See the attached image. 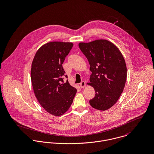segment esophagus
Instances as JSON below:
<instances>
[{
  "mask_svg": "<svg viewBox=\"0 0 154 154\" xmlns=\"http://www.w3.org/2000/svg\"><path fill=\"white\" fill-rule=\"evenodd\" d=\"M86 86V83L84 81H82L81 84H80V87L81 88H85Z\"/></svg>",
  "mask_w": 154,
  "mask_h": 154,
  "instance_id": "esophagus-1",
  "label": "esophagus"
}]
</instances>
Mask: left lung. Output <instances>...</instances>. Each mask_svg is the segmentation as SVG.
<instances>
[{
  "mask_svg": "<svg viewBox=\"0 0 154 154\" xmlns=\"http://www.w3.org/2000/svg\"><path fill=\"white\" fill-rule=\"evenodd\" d=\"M79 47L87 58L92 72L88 85L96 93L89 104L97 110H108L117 101L125 86V59L119 49L106 40L79 43Z\"/></svg>",
  "mask_w": 154,
  "mask_h": 154,
  "instance_id": "1",
  "label": "left lung"
}]
</instances>
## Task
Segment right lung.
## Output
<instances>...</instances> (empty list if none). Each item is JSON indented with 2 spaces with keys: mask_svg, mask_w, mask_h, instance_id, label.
Masks as SVG:
<instances>
[{
  "mask_svg": "<svg viewBox=\"0 0 154 154\" xmlns=\"http://www.w3.org/2000/svg\"><path fill=\"white\" fill-rule=\"evenodd\" d=\"M73 44L51 42L43 45L32 62L31 79L34 94L47 112L60 116L69 110L77 92L63 81L62 64ZM67 78V76H65Z\"/></svg>",
  "mask_w": 154,
  "mask_h": 154,
  "instance_id": "add662e5",
  "label": "right lung"
}]
</instances>
